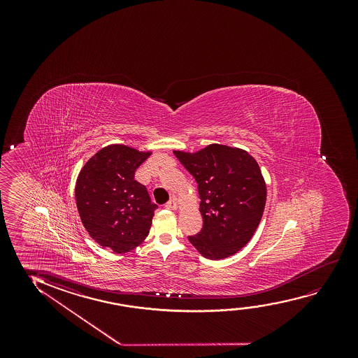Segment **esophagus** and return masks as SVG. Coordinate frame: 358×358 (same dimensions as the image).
Returning <instances> with one entry per match:
<instances>
[{"instance_id":"1","label":"esophagus","mask_w":358,"mask_h":358,"mask_svg":"<svg viewBox=\"0 0 358 358\" xmlns=\"http://www.w3.org/2000/svg\"><path fill=\"white\" fill-rule=\"evenodd\" d=\"M165 208H166V209H169V210H176V201H175V199H171V201H167L166 204H165Z\"/></svg>"}]
</instances>
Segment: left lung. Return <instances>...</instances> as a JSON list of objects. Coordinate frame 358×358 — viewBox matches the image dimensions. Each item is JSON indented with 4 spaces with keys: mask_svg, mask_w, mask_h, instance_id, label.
<instances>
[{
    "mask_svg": "<svg viewBox=\"0 0 358 358\" xmlns=\"http://www.w3.org/2000/svg\"><path fill=\"white\" fill-rule=\"evenodd\" d=\"M198 183L203 229L188 240L208 259L242 250L262 220L266 186L248 152L210 144L196 152H173Z\"/></svg>",
    "mask_w": 358,
    "mask_h": 358,
    "instance_id": "obj_1",
    "label": "left lung"
}]
</instances>
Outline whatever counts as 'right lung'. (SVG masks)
Here are the masks:
<instances>
[{"label": "right lung", "mask_w": 358, "mask_h": 358, "mask_svg": "<svg viewBox=\"0 0 358 358\" xmlns=\"http://www.w3.org/2000/svg\"><path fill=\"white\" fill-rule=\"evenodd\" d=\"M150 152L113 144L99 150L79 172L76 203L80 220L99 245L116 253L134 250L145 240L157 204L134 180Z\"/></svg>", "instance_id": "1"}]
</instances>
